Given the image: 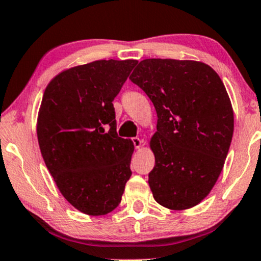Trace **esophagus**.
I'll list each match as a JSON object with an SVG mask.
<instances>
[{"instance_id":"34e87169","label":"esophagus","mask_w":261,"mask_h":261,"mask_svg":"<svg viewBox=\"0 0 261 261\" xmlns=\"http://www.w3.org/2000/svg\"><path fill=\"white\" fill-rule=\"evenodd\" d=\"M133 143H134L135 148H140L141 144H142V141H141V140L139 139V137H134V139H133Z\"/></svg>"}]
</instances>
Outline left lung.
Segmentation results:
<instances>
[{"instance_id":"obj_1","label":"left lung","mask_w":261,"mask_h":261,"mask_svg":"<svg viewBox=\"0 0 261 261\" xmlns=\"http://www.w3.org/2000/svg\"><path fill=\"white\" fill-rule=\"evenodd\" d=\"M130 80L158 117L150 140L153 197L165 208H192L214 187L232 141L233 111L224 84L202 62L161 58L140 62Z\"/></svg>"}]
</instances>
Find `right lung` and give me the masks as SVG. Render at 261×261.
Returning <instances> with one entry per match:
<instances>
[{
  "label": "right lung",
  "instance_id": "right-lung-1",
  "mask_svg": "<svg viewBox=\"0 0 261 261\" xmlns=\"http://www.w3.org/2000/svg\"><path fill=\"white\" fill-rule=\"evenodd\" d=\"M137 61L102 59L62 71L47 85L37 118L45 164L65 199L106 215L131 176L134 143L118 136L113 100Z\"/></svg>",
  "mask_w": 261,
  "mask_h": 261
}]
</instances>
